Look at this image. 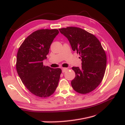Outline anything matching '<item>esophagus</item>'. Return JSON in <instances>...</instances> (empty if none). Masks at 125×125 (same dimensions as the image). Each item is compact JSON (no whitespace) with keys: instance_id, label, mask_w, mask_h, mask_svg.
I'll list each match as a JSON object with an SVG mask.
<instances>
[{"instance_id":"1","label":"esophagus","mask_w":125,"mask_h":125,"mask_svg":"<svg viewBox=\"0 0 125 125\" xmlns=\"http://www.w3.org/2000/svg\"><path fill=\"white\" fill-rule=\"evenodd\" d=\"M67 70H68V68H62V73H65V72H66Z\"/></svg>"}]
</instances>
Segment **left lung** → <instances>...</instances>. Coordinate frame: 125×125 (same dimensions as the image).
<instances>
[{
    "label": "left lung",
    "mask_w": 125,
    "mask_h": 125,
    "mask_svg": "<svg viewBox=\"0 0 125 125\" xmlns=\"http://www.w3.org/2000/svg\"><path fill=\"white\" fill-rule=\"evenodd\" d=\"M59 30L81 59V68H72L75 73L71 82L72 87L79 93H90L99 86L103 79L107 61L105 51L96 36L84 30L71 26Z\"/></svg>",
    "instance_id": "left-lung-1"
}]
</instances>
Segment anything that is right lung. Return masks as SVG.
<instances>
[{
    "mask_svg": "<svg viewBox=\"0 0 125 125\" xmlns=\"http://www.w3.org/2000/svg\"><path fill=\"white\" fill-rule=\"evenodd\" d=\"M59 31L41 29L33 32L21 45L17 56L16 69L27 89L34 95L46 97L53 94L58 84L62 70L43 65L51 45Z\"/></svg>",
    "mask_w": 125,
    "mask_h": 125,
    "instance_id": "add662e5",
    "label": "right lung"
}]
</instances>
